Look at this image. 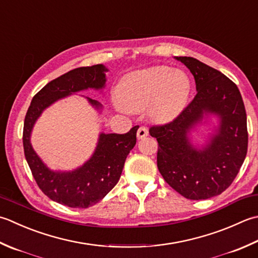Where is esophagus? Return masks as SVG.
Returning a JSON list of instances; mask_svg holds the SVG:
<instances>
[{
	"instance_id": "1",
	"label": "esophagus",
	"mask_w": 258,
	"mask_h": 258,
	"mask_svg": "<svg viewBox=\"0 0 258 258\" xmlns=\"http://www.w3.org/2000/svg\"><path fill=\"white\" fill-rule=\"evenodd\" d=\"M136 135H138V139L139 140L144 139V138H146V136L149 135V131H148V128L144 127V126H141V127H139L138 133H136Z\"/></svg>"
}]
</instances>
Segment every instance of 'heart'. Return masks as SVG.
Returning <instances> with one entry per match:
<instances>
[{"mask_svg":"<svg viewBox=\"0 0 258 258\" xmlns=\"http://www.w3.org/2000/svg\"><path fill=\"white\" fill-rule=\"evenodd\" d=\"M191 80L182 70L155 66L126 76L116 93L119 105L130 112L148 108L150 118L168 123L182 113L189 102Z\"/></svg>","mask_w":258,"mask_h":258,"instance_id":"1","label":"heart"}]
</instances>
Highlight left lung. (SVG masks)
<instances>
[{
  "mask_svg": "<svg viewBox=\"0 0 258 258\" xmlns=\"http://www.w3.org/2000/svg\"><path fill=\"white\" fill-rule=\"evenodd\" d=\"M174 58L194 75L197 95L172 122L150 128L159 143L158 169L184 198L208 199L224 192L244 163L248 145L245 106L238 87L224 74L192 57ZM210 115L219 118L214 134L205 145H194L190 133Z\"/></svg>",
  "mask_w": 258,
  "mask_h": 258,
  "instance_id": "left-lung-1",
  "label": "left lung"
}]
</instances>
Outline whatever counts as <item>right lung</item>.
<instances>
[{
    "instance_id": "1",
    "label": "right lung",
    "mask_w": 258,
    "mask_h": 258,
    "mask_svg": "<svg viewBox=\"0 0 258 258\" xmlns=\"http://www.w3.org/2000/svg\"><path fill=\"white\" fill-rule=\"evenodd\" d=\"M104 64L70 70L48 83L32 98L24 118L23 149L35 182L50 199L72 208H88L97 204L118 182L130 151L136 144L134 126L126 134L100 133L97 145L89 160L72 171H53L44 164L31 145V133L43 110L57 100L87 89L103 92L106 87ZM95 109L102 112L103 105L86 97Z\"/></svg>"
}]
</instances>
